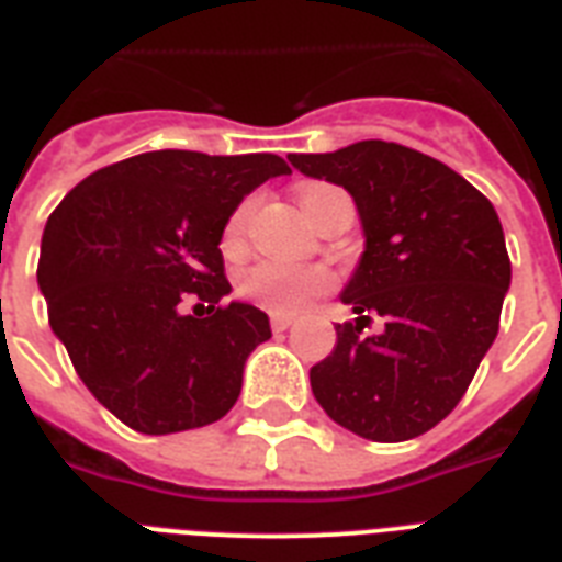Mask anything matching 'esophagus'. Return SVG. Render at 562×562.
<instances>
[{
	"mask_svg": "<svg viewBox=\"0 0 562 562\" xmlns=\"http://www.w3.org/2000/svg\"><path fill=\"white\" fill-rule=\"evenodd\" d=\"M294 324V317L291 315H271V329L273 333H285L289 326Z\"/></svg>",
	"mask_w": 562,
	"mask_h": 562,
	"instance_id": "esophagus-1",
	"label": "esophagus"
}]
</instances>
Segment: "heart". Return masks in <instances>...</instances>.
I'll use <instances>...</instances> for the list:
<instances>
[{
	"mask_svg": "<svg viewBox=\"0 0 562 562\" xmlns=\"http://www.w3.org/2000/svg\"><path fill=\"white\" fill-rule=\"evenodd\" d=\"M324 183H312V187L300 189V206L306 210V203L317 192H324ZM247 221H250V201L238 203L236 210L229 212L227 224H224V236L221 245L224 250H236L245 241ZM333 289V273L321 268V265H285V262H256L238 277V294L250 300L254 306L273 312V315H291L312 303L317 294Z\"/></svg>",
	"mask_w": 562,
	"mask_h": 562,
	"instance_id": "obj_1",
	"label": "heart"
}]
</instances>
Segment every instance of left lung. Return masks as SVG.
<instances>
[{
  "label": "left lung",
  "instance_id": "8db88e82",
  "mask_svg": "<svg viewBox=\"0 0 562 562\" xmlns=\"http://www.w3.org/2000/svg\"><path fill=\"white\" fill-rule=\"evenodd\" d=\"M308 178L352 194L364 254L341 300L359 315L312 368L321 408L352 435L400 443L426 435L470 387L498 335L510 259L493 203L428 154L382 139L289 154ZM370 314L385 333L364 339Z\"/></svg>",
  "mask_w": 562,
  "mask_h": 562
}]
</instances>
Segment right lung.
<instances>
[{
    "label": "right lung",
    "instance_id": "right-lung-1",
    "mask_svg": "<svg viewBox=\"0 0 562 562\" xmlns=\"http://www.w3.org/2000/svg\"><path fill=\"white\" fill-rule=\"evenodd\" d=\"M289 171L277 154H136L48 215L37 265L48 326L92 396L134 431H189L236 405L271 326L250 303L221 306L218 245L241 198ZM187 299L207 315L187 316Z\"/></svg>",
    "mask_w": 562,
    "mask_h": 562
}]
</instances>
